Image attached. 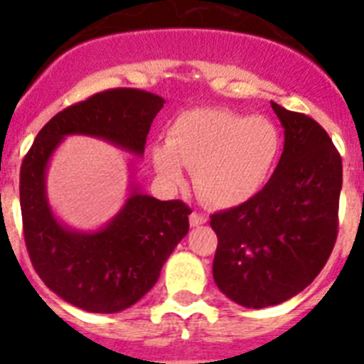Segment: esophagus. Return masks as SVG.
I'll return each mask as SVG.
<instances>
[{
    "instance_id": "obj_1",
    "label": "esophagus",
    "mask_w": 364,
    "mask_h": 364,
    "mask_svg": "<svg viewBox=\"0 0 364 364\" xmlns=\"http://www.w3.org/2000/svg\"><path fill=\"white\" fill-rule=\"evenodd\" d=\"M205 222H208V218H205L204 215L197 213V211H193V213L189 215V224H191L193 228L200 226V224H205Z\"/></svg>"
}]
</instances>
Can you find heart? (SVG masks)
I'll use <instances>...</instances> for the list:
<instances>
[{"instance_id": "b5f03b06", "label": "heart", "mask_w": 364, "mask_h": 364, "mask_svg": "<svg viewBox=\"0 0 364 364\" xmlns=\"http://www.w3.org/2000/svg\"><path fill=\"white\" fill-rule=\"evenodd\" d=\"M281 151V133L266 117L231 109H195L175 118L164 146L153 149L154 169L176 186L184 167L193 186L213 208H237L264 186Z\"/></svg>"}]
</instances>
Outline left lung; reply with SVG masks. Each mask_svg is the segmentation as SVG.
<instances>
[{
    "mask_svg": "<svg viewBox=\"0 0 364 364\" xmlns=\"http://www.w3.org/2000/svg\"><path fill=\"white\" fill-rule=\"evenodd\" d=\"M272 107L284 149L268 184L244 204L211 215L218 237L213 279L246 308L288 301L311 284L337 239L343 164L314 118Z\"/></svg>",
    "mask_w": 364,
    "mask_h": 364,
    "instance_id": "left-lung-1",
    "label": "left lung"
}]
</instances>
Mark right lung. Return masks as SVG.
Segmentation results:
<instances>
[{
  "label": "right lung",
  "instance_id": "add662e5",
  "mask_svg": "<svg viewBox=\"0 0 364 364\" xmlns=\"http://www.w3.org/2000/svg\"><path fill=\"white\" fill-rule=\"evenodd\" d=\"M166 100L140 89H109L58 112L43 125L19 171V204L31 262L47 288L73 306L117 314L159 281L160 269L189 230V205L156 200L131 184L124 208L96 231L70 230L47 200V166L69 134L98 138L142 156Z\"/></svg>",
  "mask_w": 364,
  "mask_h": 364
}]
</instances>
